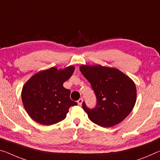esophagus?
<instances>
[{
    "label": "esophagus",
    "instance_id": "1",
    "mask_svg": "<svg viewBox=\"0 0 160 160\" xmlns=\"http://www.w3.org/2000/svg\"><path fill=\"white\" fill-rule=\"evenodd\" d=\"M82 102H83V99L82 98H81V99H78V101H77V103H78V105H82Z\"/></svg>",
    "mask_w": 160,
    "mask_h": 160
}]
</instances>
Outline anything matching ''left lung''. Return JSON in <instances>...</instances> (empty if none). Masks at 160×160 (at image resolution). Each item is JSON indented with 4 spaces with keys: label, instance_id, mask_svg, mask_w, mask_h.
I'll use <instances>...</instances> for the list:
<instances>
[{
    "label": "left lung",
    "instance_id": "obj_1",
    "mask_svg": "<svg viewBox=\"0 0 160 160\" xmlns=\"http://www.w3.org/2000/svg\"><path fill=\"white\" fill-rule=\"evenodd\" d=\"M80 71L91 83L97 104L90 109L83 102L82 108L92 122L111 127L131 113L136 102L137 89L131 78L117 68L101 65H82Z\"/></svg>",
    "mask_w": 160,
    "mask_h": 160
}]
</instances>
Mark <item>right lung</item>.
Segmentation results:
<instances>
[{
	"label": "right lung",
	"instance_id": "right-lung-1",
	"mask_svg": "<svg viewBox=\"0 0 160 160\" xmlns=\"http://www.w3.org/2000/svg\"><path fill=\"white\" fill-rule=\"evenodd\" d=\"M74 67L62 70L52 67L33 75L22 89L25 109L34 121L51 125L63 120L68 109L77 103L70 99L71 91L63 87L72 77Z\"/></svg>",
	"mask_w": 160,
	"mask_h": 160
}]
</instances>
